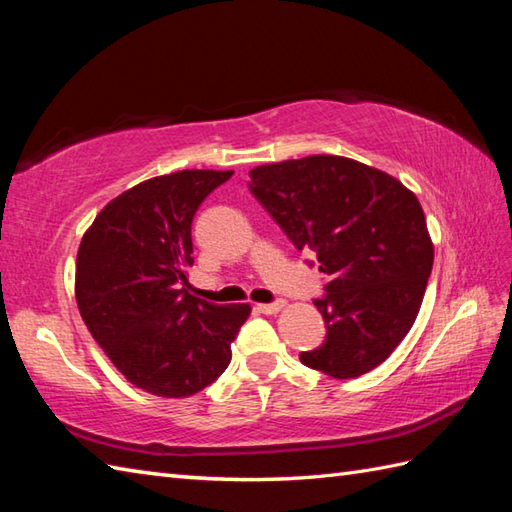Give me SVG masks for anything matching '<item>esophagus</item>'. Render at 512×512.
I'll list each match as a JSON object with an SVG mask.
<instances>
[{"mask_svg":"<svg viewBox=\"0 0 512 512\" xmlns=\"http://www.w3.org/2000/svg\"><path fill=\"white\" fill-rule=\"evenodd\" d=\"M284 306H286L284 301H277V303H259L257 310L264 312V314H277V312L284 310Z\"/></svg>","mask_w":512,"mask_h":512,"instance_id":"34e87169","label":"esophagus"}]
</instances>
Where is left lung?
I'll use <instances>...</instances> for the list:
<instances>
[{
	"label": "left lung",
	"mask_w": 512,
	"mask_h": 512,
	"mask_svg": "<svg viewBox=\"0 0 512 512\" xmlns=\"http://www.w3.org/2000/svg\"><path fill=\"white\" fill-rule=\"evenodd\" d=\"M250 191L330 277L314 301L328 334L301 363L332 378L372 372L416 321L433 242L416 193L363 162L317 154L250 169Z\"/></svg>",
	"instance_id": "left-lung-1"
}]
</instances>
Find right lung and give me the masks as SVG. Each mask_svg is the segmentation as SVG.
<instances>
[{"mask_svg":"<svg viewBox=\"0 0 512 512\" xmlns=\"http://www.w3.org/2000/svg\"><path fill=\"white\" fill-rule=\"evenodd\" d=\"M233 171L182 169L107 202L83 233L74 295L94 341L134 387L189 398L220 378L248 303L215 306L189 292L191 222Z\"/></svg>","mask_w":512,"mask_h":512,"instance_id":"obj_1","label":"right lung"}]
</instances>
